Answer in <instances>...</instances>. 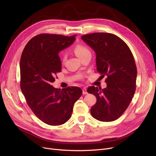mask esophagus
<instances>
[{"label":"esophagus","instance_id":"1","mask_svg":"<svg viewBox=\"0 0 156 156\" xmlns=\"http://www.w3.org/2000/svg\"><path fill=\"white\" fill-rule=\"evenodd\" d=\"M82 91H83V94L85 95V94H87L88 92H87V88H83L82 89Z\"/></svg>","mask_w":156,"mask_h":156}]
</instances>
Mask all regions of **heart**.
<instances>
[{
	"instance_id": "b5f03b06",
	"label": "heart",
	"mask_w": 156,
	"mask_h": 156,
	"mask_svg": "<svg viewBox=\"0 0 156 156\" xmlns=\"http://www.w3.org/2000/svg\"><path fill=\"white\" fill-rule=\"evenodd\" d=\"M73 51L75 52V54L79 57L80 59H82L83 57H85L87 54H90V52L89 49L86 46L80 44H76L75 47H74ZM61 60L62 63L64 62L66 60V55L64 54H62L61 55Z\"/></svg>"
}]
</instances>
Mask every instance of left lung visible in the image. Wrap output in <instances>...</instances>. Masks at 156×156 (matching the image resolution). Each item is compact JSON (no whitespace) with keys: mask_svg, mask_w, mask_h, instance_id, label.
<instances>
[{"mask_svg":"<svg viewBox=\"0 0 156 156\" xmlns=\"http://www.w3.org/2000/svg\"><path fill=\"white\" fill-rule=\"evenodd\" d=\"M81 38L95 52L97 71L101 77L107 76L106 88H87L97 98L91 114L101 121H113L126 110L136 90L137 70L133 55L124 41L114 34L94 33Z\"/></svg>","mask_w":156,"mask_h":156,"instance_id":"obj_1","label":"left lung"}]
</instances>
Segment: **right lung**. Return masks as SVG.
I'll return each mask as SVG.
<instances>
[{"label": "right lung", "instance_id": "1", "mask_svg": "<svg viewBox=\"0 0 156 156\" xmlns=\"http://www.w3.org/2000/svg\"><path fill=\"white\" fill-rule=\"evenodd\" d=\"M76 35L39 34L29 41L21 54V90L33 112L49 125L68 121L74 104L82 94L78 87L61 90L51 85L56 74L61 71L59 52L71 45Z\"/></svg>", "mask_w": 156, "mask_h": 156}]
</instances>
